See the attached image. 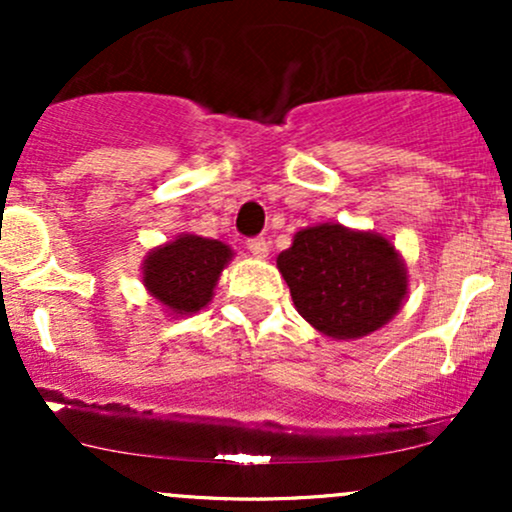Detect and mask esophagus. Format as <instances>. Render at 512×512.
Returning a JSON list of instances; mask_svg holds the SVG:
<instances>
[{
    "label": "esophagus",
    "mask_w": 512,
    "mask_h": 512,
    "mask_svg": "<svg viewBox=\"0 0 512 512\" xmlns=\"http://www.w3.org/2000/svg\"><path fill=\"white\" fill-rule=\"evenodd\" d=\"M248 250L255 257H260V260H264V257L269 255V243L264 238H250L248 240Z\"/></svg>",
    "instance_id": "esophagus-1"
}]
</instances>
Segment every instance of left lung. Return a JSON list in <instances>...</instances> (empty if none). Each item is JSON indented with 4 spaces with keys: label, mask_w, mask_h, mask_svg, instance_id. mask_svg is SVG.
Returning a JSON list of instances; mask_svg holds the SVG:
<instances>
[{
    "label": "left lung",
    "mask_w": 512,
    "mask_h": 512,
    "mask_svg": "<svg viewBox=\"0 0 512 512\" xmlns=\"http://www.w3.org/2000/svg\"><path fill=\"white\" fill-rule=\"evenodd\" d=\"M276 267L317 332L358 339L380 330L407 296V267L385 236L320 223L298 231Z\"/></svg>",
    "instance_id": "obj_1"
}]
</instances>
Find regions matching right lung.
Here are the masks:
<instances>
[{
	"instance_id": "right-lung-1",
	"label": "right lung",
	"mask_w": 512,
	"mask_h": 512,
	"mask_svg": "<svg viewBox=\"0 0 512 512\" xmlns=\"http://www.w3.org/2000/svg\"><path fill=\"white\" fill-rule=\"evenodd\" d=\"M231 257L233 250L221 240L182 233L146 255L144 286L173 315H192L207 308Z\"/></svg>"
}]
</instances>
